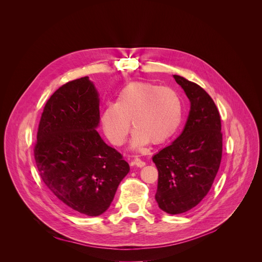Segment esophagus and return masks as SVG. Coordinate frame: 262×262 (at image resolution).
<instances>
[{"label": "esophagus", "instance_id": "1", "mask_svg": "<svg viewBox=\"0 0 262 262\" xmlns=\"http://www.w3.org/2000/svg\"><path fill=\"white\" fill-rule=\"evenodd\" d=\"M134 164L137 166V167H140V168H142V167H144L145 165H146V163L144 162V161H142L140 158H138V157H135V159H134Z\"/></svg>", "mask_w": 262, "mask_h": 262}]
</instances>
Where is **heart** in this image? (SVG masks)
<instances>
[{
    "mask_svg": "<svg viewBox=\"0 0 262 262\" xmlns=\"http://www.w3.org/2000/svg\"><path fill=\"white\" fill-rule=\"evenodd\" d=\"M182 117V104L176 91L148 82H134L117 94L116 102H106L101 125L107 140L115 146L124 144L129 127L133 147L148 142L154 145L168 141L177 130Z\"/></svg>",
    "mask_w": 262,
    "mask_h": 262,
    "instance_id": "obj_1",
    "label": "heart"
}]
</instances>
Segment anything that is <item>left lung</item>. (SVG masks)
<instances>
[{"label":"left lung","mask_w":262,"mask_h":262,"mask_svg":"<svg viewBox=\"0 0 262 262\" xmlns=\"http://www.w3.org/2000/svg\"><path fill=\"white\" fill-rule=\"evenodd\" d=\"M191 101L181 135L152 161L159 171L156 200L170 214L188 211L209 192L219 171L223 134L221 116L209 94L199 85L174 74Z\"/></svg>","instance_id":"left-lung-1"}]
</instances>
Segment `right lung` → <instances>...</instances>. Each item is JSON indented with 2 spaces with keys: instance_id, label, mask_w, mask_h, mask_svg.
Wrapping results in <instances>:
<instances>
[{
  "instance_id": "1",
  "label": "right lung",
  "mask_w": 262,
  "mask_h": 262,
  "mask_svg": "<svg viewBox=\"0 0 262 262\" xmlns=\"http://www.w3.org/2000/svg\"><path fill=\"white\" fill-rule=\"evenodd\" d=\"M99 99L88 77L62 85L47 101L34 145L38 173L71 210L96 216L114 199L129 165L96 127Z\"/></svg>"
}]
</instances>
